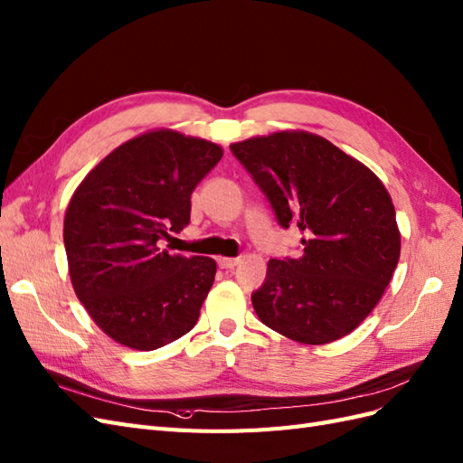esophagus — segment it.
Returning <instances> with one entry per match:
<instances>
[{"label": "esophagus", "mask_w": 463, "mask_h": 463, "mask_svg": "<svg viewBox=\"0 0 463 463\" xmlns=\"http://www.w3.org/2000/svg\"><path fill=\"white\" fill-rule=\"evenodd\" d=\"M239 261H241L239 258H224V256L217 258V263H219L221 269H232V268L239 266Z\"/></svg>", "instance_id": "1"}]
</instances>
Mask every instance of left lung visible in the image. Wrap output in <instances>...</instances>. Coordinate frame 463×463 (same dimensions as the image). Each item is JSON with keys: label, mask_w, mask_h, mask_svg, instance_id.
<instances>
[{"label": "left lung", "mask_w": 463, "mask_h": 463, "mask_svg": "<svg viewBox=\"0 0 463 463\" xmlns=\"http://www.w3.org/2000/svg\"><path fill=\"white\" fill-rule=\"evenodd\" d=\"M283 229L308 234L297 260H269L252 305L273 332L305 345L351 334L384 295L402 234L371 168L310 131H275L231 145Z\"/></svg>", "instance_id": "obj_1"}]
</instances>
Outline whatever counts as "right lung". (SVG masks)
Wrapping results in <instances>:
<instances>
[{
	"label": "right lung",
	"instance_id": "right-lung-1",
	"mask_svg": "<svg viewBox=\"0 0 463 463\" xmlns=\"http://www.w3.org/2000/svg\"><path fill=\"white\" fill-rule=\"evenodd\" d=\"M221 156L217 143L151 129L104 156L73 192L63 219L70 279L120 345L158 349L200 318L217 263L168 254L161 241L190 222L192 192Z\"/></svg>",
	"mask_w": 463,
	"mask_h": 463
}]
</instances>
